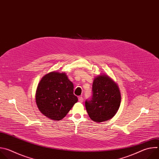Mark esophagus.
I'll return each instance as SVG.
<instances>
[{
  "label": "esophagus",
  "mask_w": 159,
  "mask_h": 159,
  "mask_svg": "<svg viewBox=\"0 0 159 159\" xmlns=\"http://www.w3.org/2000/svg\"><path fill=\"white\" fill-rule=\"evenodd\" d=\"M78 99H79V101L80 102H83V101H84L83 98H82V96H79V97L78 98Z\"/></svg>",
  "instance_id": "obj_1"
}]
</instances>
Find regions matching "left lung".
<instances>
[{
  "instance_id": "obj_1",
  "label": "left lung",
  "mask_w": 159,
  "mask_h": 159,
  "mask_svg": "<svg viewBox=\"0 0 159 159\" xmlns=\"http://www.w3.org/2000/svg\"><path fill=\"white\" fill-rule=\"evenodd\" d=\"M121 93L116 83L109 76L96 77L93 84V96L85 101L88 115L93 121L101 123L114 116L119 109Z\"/></svg>"
}]
</instances>
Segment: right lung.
Returning a JSON list of instances; mask_svg holds the SVG:
<instances>
[{"instance_id": "right-lung-1", "label": "right lung", "mask_w": 159, "mask_h": 159, "mask_svg": "<svg viewBox=\"0 0 159 159\" xmlns=\"http://www.w3.org/2000/svg\"><path fill=\"white\" fill-rule=\"evenodd\" d=\"M77 101L74 84L64 72H50L38 84L36 102L42 114L50 119L61 120Z\"/></svg>"}]
</instances>
